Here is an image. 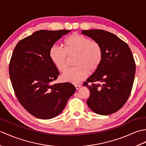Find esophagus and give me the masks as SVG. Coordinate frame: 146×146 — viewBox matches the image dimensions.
<instances>
[{
  "label": "esophagus",
  "instance_id": "esophagus-1",
  "mask_svg": "<svg viewBox=\"0 0 146 146\" xmlns=\"http://www.w3.org/2000/svg\"><path fill=\"white\" fill-rule=\"evenodd\" d=\"M75 88H76V90H78L82 86L81 85H75Z\"/></svg>",
  "mask_w": 146,
  "mask_h": 146
}]
</instances>
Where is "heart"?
I'll list each match as a JSON object with an SVG mask.
<instances>
[{"label": "heart", "mask_w": 146, "mask_h": 146, "mask_svg": "<svg viewBox=\"0 0 146 146\" xmlns=\"http://www.w3.org/2000/svg\"><path fill=\"white\" fill-rule=\"evenodd\" d=\"M64 48L54 45L49 50V58L57 69L63 72L67 69L69 57L76 55V66L64 72L61 76L64 82L77 83L94 73L102 64L104 52L101 45L86 37L74 33L64 40Z\"/></svg>", "instance_id": "b5f03b06"}]
</instances>
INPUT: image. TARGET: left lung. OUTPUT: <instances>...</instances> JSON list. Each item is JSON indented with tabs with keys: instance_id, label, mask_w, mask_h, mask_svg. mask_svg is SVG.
<instances>
[{
	"instance_id": "obj_1",
	"label": "left lung",
	"mask_w": 146,
	"mask_h": 146,
	"mask_svg": "<svg viewBox=\"0 0 146 146\" xmlns=\"http://www.w3.org/2000/svg\"><path fill=\"white\" fill-rule=\"evenodd\" d=\"M82 34L98 42L104 52L100 67L83 83L90 94L86 103L99 115L116 112L125 104L132 88L135 64L132 51L127 43L106 31L82 30Z\"/></svg>"
}]
</instances>
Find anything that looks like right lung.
Listing matches in <instances>:
<instances>
[{"label":"right lung","instance_id":"obj_1","mask_svg":"<svg viewBox=\"0 0 146 146\" xmlns=\"http://www.w3.org/2000/svg\"><path fill=\"white\" fill-rule=\"evenodd\" d=\"M71 30H40L21 40L9 64V76L19 102L33 116L50 119L60 115L76 88L70 83H55L59 71L49 50Z\"/></svg>","mask_w":146,"mask_h":146}]
</instances>
